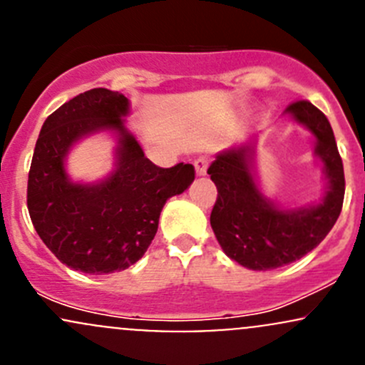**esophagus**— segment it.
Returning <instances> with one entry per match:
<instances>
[{
  "mask_svg": "<svg viewBox=\"0 0 365 365\" xmlns=\"http://www.w3.org/2000/svg\"><path fill=\"white\" fill-rule=\"evenodd\" d=\"M194 168H195V175L205 176L206 170H208V159H205V157H199V159L194 160Z\"/></svg>",
  "mask_w": 365,
  "mask_h": 365,
  "instance_id": "esophagus-1",
  "label": "esophagus"
}]
</instances>
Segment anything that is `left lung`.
<instances>
[{
    "label": "left lung",
    "instance_id": "8db88e82",
    "mask_svg": "<svg viewBox=\"0 0 365 365\" xmlns=\"http://www.w3.org/2000/svg\"><path fill=\"white\" fill-rule=\"evenodd\" d=\"M313 136V155L322 163L325 192L306 206L285 208L262 192L255 168L259 134L217 153L208 175L218 197L210 224L229 259L252 271H267L295 262L324 241L334 227L344 197L343 160L327 117L309 101L283 112Z\"/></svg>",
    "mask_w": 365,
    "mask_h": 365
}]
</instances>
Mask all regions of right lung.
<instances>
[{
  "label": "right lung",
  "instance_id": "add662e5",
  "mask_svg": "<svg viewBox=\"0 0 365 365\" xmlns=\"http://www.w3.org/2000/svg\"><path fill=\"white\" fill-rule=\"evenodd\" d=\"M125 96L91 89L57 108L41 125L28 180L31 222L47 248L75 271H124L150 247L166 201L194 182L192 164L155 166L124 118ZM115 138L114 170L96 182H75L66 171L72 147L92 133Z\"/></svg>",
  "mask_w": 365,
  "mask_h": 365
}]
</instances>
